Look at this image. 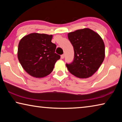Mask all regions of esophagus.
Wrapping results in <instances>:
<instances>
[{
    "mask_svg": "<svg viewBox=\"0 0 122 122\" xmlns=\"http://www.w3.org/2000/svg\"><path fill=\"white\" fill-rule=\"evenodd\" d=\"M65 54H62V55H61V59H64L65 58Z\"/></svg>",
    "mask_w": 122,
    "mask_h": 122,
    "instance_id": "34e87169",
    "label": "esophagus"
}]
</instances>
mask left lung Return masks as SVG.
Wrapping results in <instances>:
<instances>
[{
	"label": "left lung",
	"instance_id": "8db88e82",
	"mask_svg": "<svg viewBox=\"0 0 122 122\" xmlns=\"http://www.w3.org/2000/svg\"><path fill=\"white\" fill-rule=\"evenodd\" d=\"M68 38L74 51L73 62L66 63L69 71L79 78L92 76L104 59L105 46L102 39L89 28L69 33Z\"/></svg>",
	"mask_w": 122,
	"mask_h": 122
}]
</instances>
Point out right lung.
<instances>
[{"instance_id": "add662e5", "label": "right lung", "mask_w": 122, "mask_h": 122, "mask_svg": "<svg viewBox=\"0 0 122 122\" xmlns=\"http://www.w3.org/2000/svg\"><path fill=\"white\" fill-rule=\"evenodd\" d=\"M52 35L31 33L19 43L18 57L27 73L33 77H43L53 71L60 56L55 53L56 45L51 42Z\"/></svg>"}]
</instances>
